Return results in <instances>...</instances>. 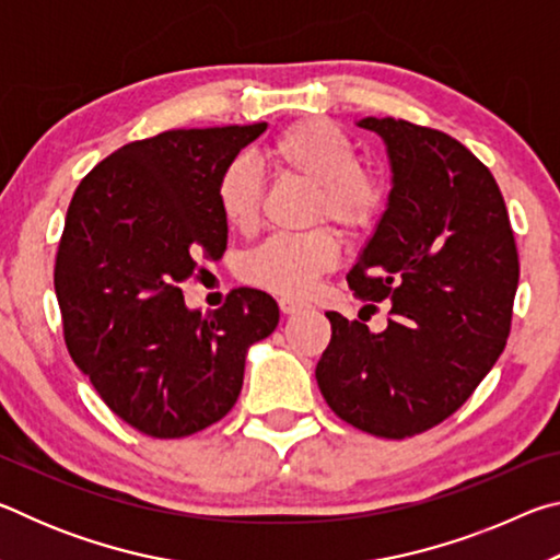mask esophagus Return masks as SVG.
Instances as JSON below:
<instances>
[{
	"mask_svg": "<svg viewBox=\"0 0 560 560\" xmlns=\"http://www.w3.org/2000/svg\"><path fill=\"white\" fill-rule=\"evenodd\" d=\"M279 308H281V314L293 316V314H301V311H306L308 303L306 301H299V299H291V296H281L279 299Z\"/></svg>",
	"mask_w": 560,
	"mask_h": 560,
	"instance_id": "1",
	"label": "esophagus"
}]
</instances>
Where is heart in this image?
I'll return each instance as SVG.
<instances>
[{"label": "heart", "mask_w": 560, "mask_h": 560, "mask_svg": "<svg viewBox=\"0 0 560 560\" xmlns=\"http://www.w3.org/2000/svg\"><path fill=\"white\" fill-rule=\"evenodd\" d=\"M264 158L283 175L316 187L314 220H330L348 232L363 230L381 205V187L358 167L355 145L326 120H301L264 148ZM217 210L234 232H252L259 220L261 177L246 158H236L217 179ZM330 230L271 236L242 261V277L281 296H306L318 277L338 264Z\"/></svg>", "instance_id": "1"}]
</instances>
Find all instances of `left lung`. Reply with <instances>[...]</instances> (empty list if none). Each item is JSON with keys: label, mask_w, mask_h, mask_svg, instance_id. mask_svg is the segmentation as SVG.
I'll use <instances>...</instances> for the list:
<instances>
[{"label": "left lung", "mask_w": 560, "mask_h": 560, "mask_svg": "<svg viewBox=\"0 0 560 560\" xmlns=\"http://www.w3.org/2000/svg\"><path fill=\"white\" fill-rule=\"evenodd\" d=\"M383 138L393 189L348 283L390 301L387 326L328 311L316 381L340 420L405 440L469 400L511 330L518 254L494 175L459 140L395 118H360ZM368 303L365 308H371ZM375 308V306H373Z\"/></svg>", "instance_id": "left-lung-1"}]
</instances>
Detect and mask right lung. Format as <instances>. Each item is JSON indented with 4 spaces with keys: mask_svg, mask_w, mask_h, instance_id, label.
I'll return each mask as SVG.
<instances>
[{
    "mask_svg": "<svg viewBox=\"0 0 560 560\" xmlns=\"http://www.w3.org/2000/svg\"><path fill=\"white\" fill-rule=\"evenodd\" d=\"M267 122L165 130L118 148L81 179L66 212L54 287L73 363L120 420L158 440L232 410L246 350L273 334L269 293L234 289L200 314L183 289L226 249L217 179Z\"/></svg>",
    "mask_w": 560,
    "mask_h": 560,
    "instance_id": "1",
    "label": "right lung"
}]
</instances>
